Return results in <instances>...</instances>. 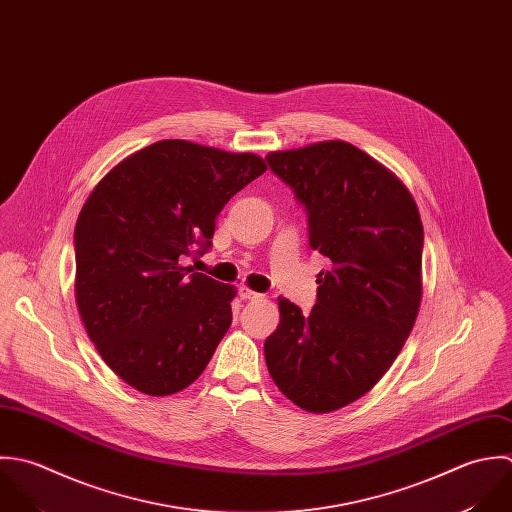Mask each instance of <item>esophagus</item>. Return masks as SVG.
Masks as SVG:
<instances>
[{
    "label": "esophagus",
    "mask_w": 512,
    "mask_h": 512,
    "mask_svg": "<svg viewBox=\"0 0 512 512\" xmlns=\"http://www.w3.org/2000/svg\"><path fill=\"white\" fill-rule=\"evenodd\" d=\"M240 298H242V300H258V298H262V294H258V292H254V290L242 286V288H240Z\"/></svg>",
    "instance_id": "1"
}]
</instances>
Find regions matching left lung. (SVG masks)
<instances>
[{
	"mask_svg": "<svg viewBox=\"0 0 512 512\" xmlns=\"http://www.w3.org/2000/svg\"><path fill=\"white\" fill-rule=\"evenodd\" d=\"M308 210L310 248L330 258L310 314L278 298L264 343L278 389L310 413L363 397L409 338L423 298V224L407 186L345 141L266 157Z\"/></svg>",
	"mask_w": 512,
	"mask_h": 512,
	"instance_id": "1",
	"label": "left lung"
}]
</instances>
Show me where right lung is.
<instances>
[{
  "label": "right lung",
  "mask_w": 512,
  "mask_h": 512,
  "mask_svg": "<svg viewBox=\"0 0 512 512\" xmlns=\"http://www.w3.org/2000/svg\"><path fill=\"white\" fill-rule=\"evenodd\" d=\"M266 169L252 153L165 139L91 190L75 226V302L127 385L172 395L208 365L232 324L236 288L180 260L210 246L224 204Z\"/></svg>",
  "instance_id": "1"
}]
</instances>
